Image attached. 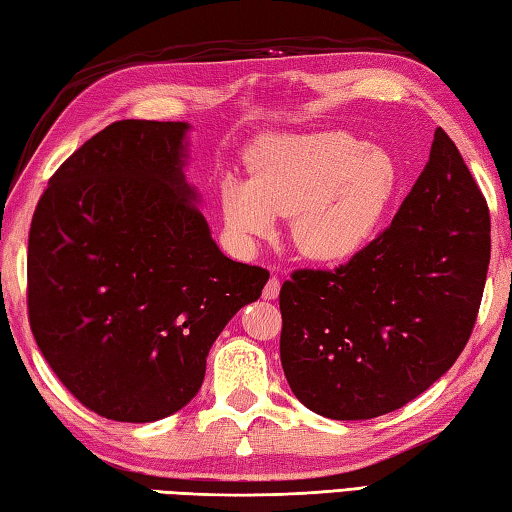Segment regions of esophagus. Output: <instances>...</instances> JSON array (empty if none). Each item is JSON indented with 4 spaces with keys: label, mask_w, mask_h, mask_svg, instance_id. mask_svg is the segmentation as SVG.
Returning <instances> with one entry per match:
<instances>
[{
    "label": "esophagus",
    "mask_w": 512,
    "mask_h": 512,
    "mask_svg": "<svg viewBox=\"0 0 512 512\" xmlns=\"http://www.w3.org/2000/svg\"><path fill=\"white\" fill-rule=\"evenodd\" d=\"M280 287H282V284H280V280H277L275 275L268 277V282H266L262 296H264L266 300H275L277 296H280Z\"/></svg>",
    "instance_id": "esophagus-1"
}]
</instances>
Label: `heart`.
Returning a JSON list of instances; mask_svg holds the SVG:
<instances>
[{"instance_id": "1", "label": "heart", "mask_w": 512, "mask_h": 512, "mask_svg": "<svg viewBox=\"0 0 512 512\" xmlns=\"http://www.w3.org/2000/svg\"><path fill=\"white\" fill-rule=\"evenodd\" d=\"M397 192L391 155L345 131L275 137L257 151L250 180L228 176L223 219L237 244L273 235L291 216V239L314 262H345L375 237Z\"/></svg>"}]
</instances>
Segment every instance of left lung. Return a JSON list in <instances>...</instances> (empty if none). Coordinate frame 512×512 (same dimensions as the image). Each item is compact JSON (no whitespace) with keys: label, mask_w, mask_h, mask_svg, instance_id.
Wrapping results in <instances>:
<instances>
[{"label":"left lung","mask_w":512,"mask_h":512,"mask_svg":"<svg viewBox=\"0 0 512 512\" xmlns=\"http://www.w3.org/2000/svg\"><path fill=\"white\" fill-rule=\"evenodd\" d=\"M490 264L488 203L443 128L391 228L334 271L280 289L293 395L332 420L402 409L454 366Z\"/></svg>","instance_id":"1"}]
</instances>
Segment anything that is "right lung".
<instances>
[{
    "label": "right lung",
    "mask_w": 512,
    "mask_h": 512,
    "mask_svg": "<svg viewBox=\"0 0 512 512\" xmlns=\"http://www.w3.org/2000/svg\"><path fill=\"white\" fill-rule=\"evenodd\" d=\"M185 121L124 119L69 155L29 230V323L65 388L117 422L192 402L268 271L232 262L187 183Z\"/></svg>",
    "instance_id": "right-lung-1"
}]
</instances>
